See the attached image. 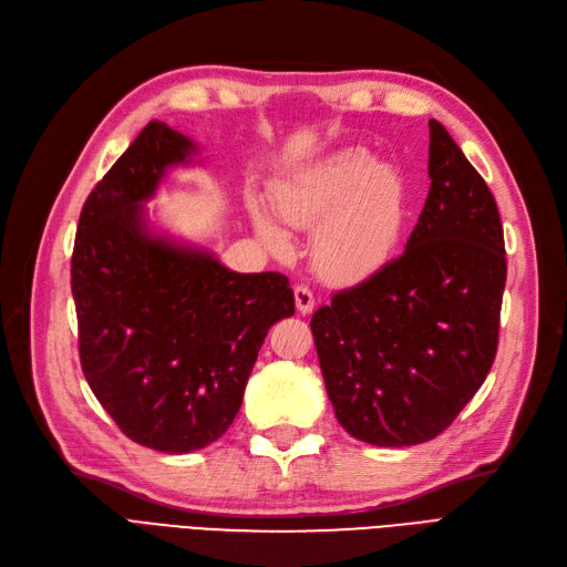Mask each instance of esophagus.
Masks as SVG:
<instances>
[{
    "mask_svg": "<svg viewBox=\"0 0 567 567\" xmlns=\"http://www.w3.org/2000/svg\"><path fill=\"white\" fill-rule=\"evenodd\" d=\"M293 293H296V307H298V312L310 315V312L315 310V296H312V290L307 288V286H302V284H298V286L293 288Z\"/></svg>",
    "mask_w": 567,
    "mask_h": 567,
    "instance_id": "obj_1",
    "label": "esophagus"
}]
</instances>
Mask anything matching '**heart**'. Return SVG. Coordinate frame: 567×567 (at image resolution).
<instances>
[{"instance_id":"obj_1","label":"heart","mask_w":567,"mask_h":567,"mask_svg":"<svg viewBox=\"0 0 567 567\" xmlns=\"http://www.w3.org/2000/svg\"><path fill=\"white\" fill-rule=\"evenodd\" d=\"M281 221L311 229L310 257L319 277L350 284L379 271L400 244L404 227V186L392 169L359 148L305 167L274 196ZM252 225L262 244L279 257L290 255V238L265 208L252 205Z\"/></svg>"}]
</instances>
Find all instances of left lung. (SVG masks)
Masks as SVG:
<instances>
[{
  "mask_svg": "<svg viewBox=\"0 0 567 567\" xmlns=\"http://www.w3.org/2000/svg\"><path fill=\"white\" fill-rule=\"evenodd\" d=\"M427 125L431 192L406 250L312 317L336 419L375 447H411L447 431L499 346V210L450 132L437 120Z\"/></svg>",
  "mask_w": 567,
  "mask_h": 567,
  "instance_id": "1",
  "label": "left lung"
}]
</instances>
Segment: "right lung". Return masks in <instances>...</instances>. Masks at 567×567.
Here are the masks:
<instances>
[{
    "label": "right lung",
    "mask_w": 567,
    "mask_h": 567,
    "mask_svg": "<svg viewBox=\"0 0 567 567\" xmlns=\"http://www.w3.org/2000/svg\"><path fill=\"white\" fill-rule=\"evenodd\" d=\"M192 153L151 120L84 200L71 260L84 379L120 431L165 454L227 433L267 331L296 312L284 274H238L148 231L142 203Z\"/></svg>",
    "instance_id": "right-lung-1"
}]
</instances>
